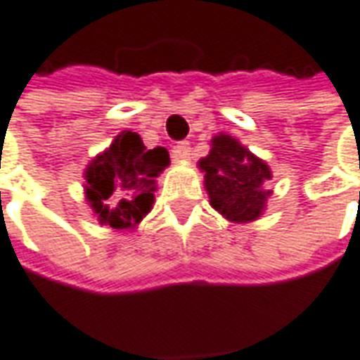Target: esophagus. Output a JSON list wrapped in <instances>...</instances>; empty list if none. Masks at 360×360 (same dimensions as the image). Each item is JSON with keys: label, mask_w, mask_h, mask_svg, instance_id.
<instances>
[{"label": "esophagus", "mask_w": 360, "mask_h": 360, "mask_svg": "<svg viewBox=\"0 0 360 360\" xmlns=\"http://www.w3.org/2000/svg\"><path fill=\"white\" fill-rule=\"evenodd\" d=\"M190 142H178L174 146V150H172V156H174L176 160H190Z\"/></svg>", "instance_id": "1"}]
</instances>
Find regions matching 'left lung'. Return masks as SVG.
Listing matches in <instances>:
<instances>
[{"label":"left lung","instance_id":"obj_1","mask_svg":"<svg viewBox=\"0 0 360 360\" xmlns=\"http://www.w3.org/2000/svg\"><path fill=\"white\" fill-rule=\"evenodd\" d=\"M210 206L233 224H250L264 216L271 190V168L238 139L218 132L210 141L208 156L200 158Z\"/></svg>","mask_w":360,"mask_h":360}]
</instances>
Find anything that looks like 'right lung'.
Segmentation results:
<instances>
[{"instance_id": "obj_1", "label": "right lung", "mask_w": 360, "mask_h": 360, "mask_svg": "<svg viewBox=\"0 0 360 360\" xmlns=\"http://www.w3.org/2000/svg\"><path fill=\"white\" fill-rule=\"evenodd\" d=\"M170 164L164 146L148 150L132 130H122L84 168V200L101 226L132 231L152 210L156 178Z\"/></svg>"}]
</instances>
